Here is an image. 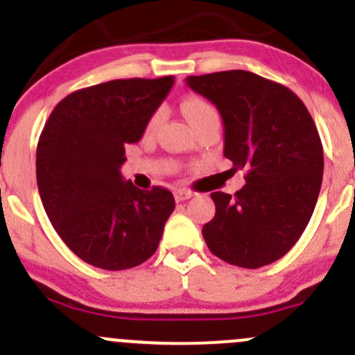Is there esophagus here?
I'll return each mask as SVG.
<instances>
[{
	"instance_id": "esophagus-1",
	"label": "esophagus",
	"mask_w": 355,
	"mask_h": 355,
	"mask_svg": "<svg viewBox=\"0 0 355 355\" xmlns=\"http://www.w3.org/2000/svg\"><path fill=\"white\" fill-rule=\"evenodd\" d=\"M192 196H194V192L185 191V189H178V191H175V199H177V202H182V200L191 199Z\"/></svg>"
}]
</instances>
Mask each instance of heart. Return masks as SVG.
<instances>
[{
	"label": "heart",
	"instance_id": "obj_1",
	"mask_svg": "<svg viewBox=\"0 0 355 355\" xmlns=\"http://www.w3.org/2000/svg\"><path fill=\"white\" fill-rule=\"evenodd\" d=\"M182 111H184V114L194 128L200 127V125L209 120H220V114H218L216 108L211 103H207L206 99L196 98V96L182 101ZM161 120H163V110H156L151 114V118H149L148 125H146V132L155 130Z\"/></svg>",
	"mask_w": 355,
	"mask_h": 355
}]
</instances>
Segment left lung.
I'll use <instances>...</instances> for the list:
<instances>
[{
    "label": "left lung",
    "instance_id": "8db88e82",
    "mask_svg": "<svg viewBox=\"0 0 355 355\" xmlns=\"http://www.w3.org/2000/svg\"><path fill=\"white\" fill-rule=\"evenodd\" d=\"M223 118L225 157L244 171L234 196L213 192L216 214L202 227L214 256L241 268L284 257L306 230L323 182V144L306 105L252 71L187 77Z\"/></svg>",
    "mask_w": 355,
    "mask_h": 355
}]
</instances>
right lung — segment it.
Listing matches in <instances>:
<instances>
[{
    "mask_svg": "<svg viewBox=\"0 0 355 355\" xmlns=\"http://www.w3.org/2000/svg\"><path fill=\"white\" fill-rule=\"evenodd\" d=\"M173 77L118 78L78 89L49 114L35 155L39 196L68 249L110 271L148 261L175 209L168 189L123 182L125 144L142 137Z\"/></svg>",
    "mask_w": 355,
    "mask_h": 355,
    "instance_id": "obj_1",
    "label": "right lung"
}]
</instances>
